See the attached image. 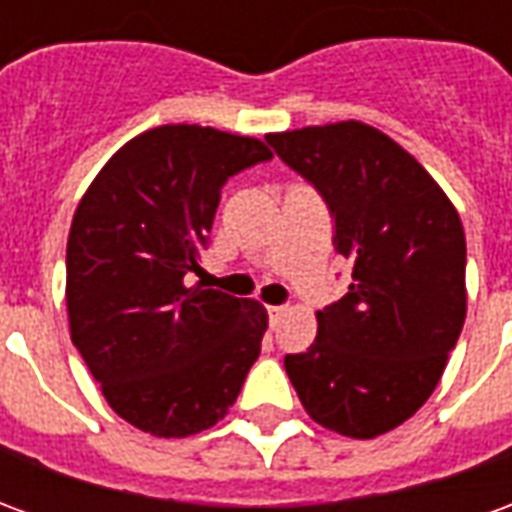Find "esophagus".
<instances>
[{"label": "esophagus", "mask_w": 512, "mask_h": 512, "mask_svg": "<svg viewBox=\"0 0 512 512\" xmlns=\"http://www.w3.org/2000/svg\"><path fill=\"white\" fill-rule=\"evenodd\" d=\"M288 312V307H268V323H271V329L282 321V315Z\"/></svg>", "instance_id": "34e87169"}]
</instances>
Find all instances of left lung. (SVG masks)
Listing matches in <instances>:
<instances>
[{
    "mask_svg": "<svg viewBox=\"0 0 512 512\" xmlns=\"http://www.w3.org/2000/svg\"><path fill=\"white\" fill-rule=\"evenodd\" d=\"M321 191L334 249L351 263L343 299L318 312V337L285 356L318 425L376 439L433 395L466 318V235L436 180L395 139L359 120L268 134Z\"/></svg>",
    "mask_w": 512,
    "mask_h": 512,
    "instance_id": "obj_1",
    "label": "left lung"
}]
</instances>
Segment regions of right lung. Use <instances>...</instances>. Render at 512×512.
<instances>
[{
  "mask_svg": "<svg viewBox=\"0 0 512 512\" xmlns=\"http://www.w3.org/2000/svg\"><path fill=\"white\" fill-rule=\"evenodd\" d=\"M268 158L252 136L150 128L106 161L73 213L71 340L117 417L150 436L216 425L260 356L266 307L189 277L227 178Z\"/></svg>",
  "mask_w": 512,
  "mask_h": 512,
  "instance_id": "1",
  "label": "right lung"
}]
</instances>
